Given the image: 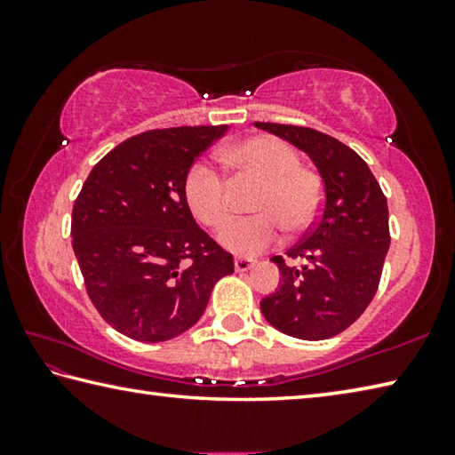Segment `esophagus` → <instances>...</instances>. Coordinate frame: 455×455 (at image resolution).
I'll use <instances>...</instances> for the list:
<instances>
[{
	"mask_svg": "<svg viewBox=\"0 0 455 455\" xmlns=\"http://www.w3.org/2000/svg\"><path fill=\"white\" fill-rule=\"evenodd\" d=\"M255 265H257L255 259H246V257H236L235 259V268H236L238 273L249 271V268H252Z\"/></svg>",
	"mask_w": 455,
	"mask_h": 455,
	"instance_id": "34e87169",
	"label": "esophagus"
}]
</instances>
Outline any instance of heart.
Masks as SVG:
<instances>
[{"mask_svg":"<svg viewBox=\"0 0 455 455\" xmlns=\"http://www.w3.org/2000/svg\"><path fill=\"white\" fill-rule=\"evenodd\" d=\"M236 184L252 180L260 188L251 209L259 212L235 220L220 230L219 241L235 255H257L281 238L280 227L289 233L309 228L323 204V182L311 168L299 164V154L273 136H252L227 146L220 152ZM184 198L198 222L220 228L230 219V187L211 164H192L184 176Z\"/></svg>","mask_w":455,"mask_h":455,"instance_id":"b5f03b06","label":"heart"}]
</instances>
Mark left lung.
<instances>
[{"mask_svg":"<svg viewBox=\"0 0 455 455\" xmlns=\"http://www.w3.org/2000/svg\"><path fill=\"white\" fill-rule=\"evenodd\" d=\"M313 160L323 179L325 203L309 233L287 251L301 265L279 267V289L260 301L265 319L281 333L319 341L355 323L379 287L389 251L387 198L365 160L319 130L255 122Z\"/></svg>","mask_w":455,"mask_h":455,"instance_id":"8db88e82","label":"left lung"}]
</instances>
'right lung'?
Wrapping results in <instances>:
<instances>
[{
    "label": "right lung",
    "instance_id": "right-lung-1",
    "mask_svg": "<svg viewBox=\"0 0 455 455\" xmlns=\"http://www.w3.org/2000/svg\"><path fill=\"white\" fill-rule=\"evenodd\" d=\"M228 126L148 130L92 168L72 211V246L92 303L118 333L168 341L203 317L233 255L192 219L184 176Z\"/></svg>",
    "mask_w": 455,
    "mask_h": 455
}]
</instances>
